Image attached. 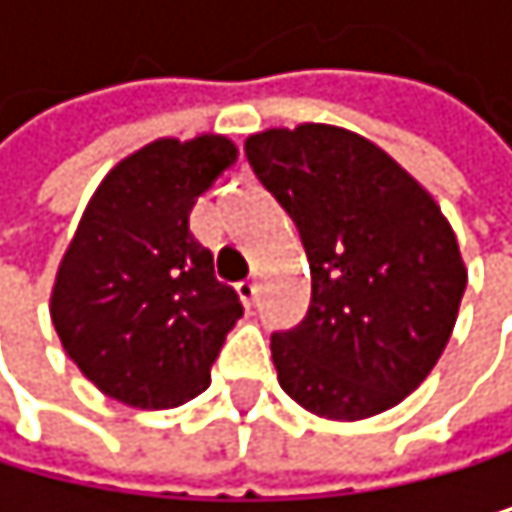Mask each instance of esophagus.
Wrapping results in <instances>:
<instances>
[{
    "label": "esophagus",
    "mask_w": 512,
    "mask_h": 512,
    "mask_svg": "<svg viewBox=\"0 0 512 512\" xmlns=\"http://www.w3.org/2000/svg\"><path fill=\"white\" fill-rule=\"evenodd\" d=\"M236 291H239V298H242L248 307H254V301H258L261 285H258V279H242V282L236 285Z\"/></svg>",
    "instance_id": "obj_1"
}]
</instances>
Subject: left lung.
<instances>
[{"instance_id": "8db88e82", "label": "left lung", "mask_w": 512, "mask_h": 512, "mask_svg": "<svg viewBox=\"0 0 512 512\" xmlns=\"http://www.w3.org/2000/svg\"><path fill=\"white\" fill-rule=\"evenodd\" d=\"M261 184L298 224L313 301L276 331L279 387L325 421L399 405L439 362L467 288L436 199L368 137L322 122L245 141Z\"/></svg>"}]
</instances>
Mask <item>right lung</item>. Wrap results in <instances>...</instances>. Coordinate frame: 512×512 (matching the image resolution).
<instances>
[{
    "mask_svg": "<svg viewBox=\"0 0 512 512\" xmlns=\"http://www.w3.org/2000/svg\"><path fill=\"white\" fill-rule=\"evenodd\" d=\"M239 150L224 134L159 137L94 190L51 288V322L67 356L110 399L178 408L211 384L236 288L214 276L190 211Z\"/></svg>",
    "mask_w": 512,
    "mask_h": 512,
    "instance_id": "obj_1",
    "label": "right lung"
}]
</instances>
